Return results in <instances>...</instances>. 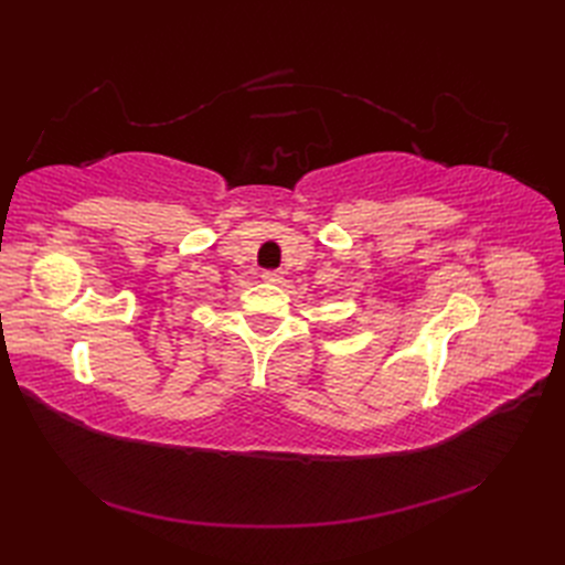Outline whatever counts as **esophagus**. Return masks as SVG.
I'll list each match as a JSON object with an SVG mask.
<instances>
[{"label":"esophagus","mask_w":565,"mask_h":565,"mask_svg":"<svg viewBox=\"0 0 565 565\" xmlns=\"http://www.w3.org/2000/svg\"><path fill=\"white\" fill-rule=\"evenodd\" d=\"M262 278H264L266 282H280V280H282V273H280V270H264Z\"/></svg>","instance_id":"34e87169"}]
</instances>
